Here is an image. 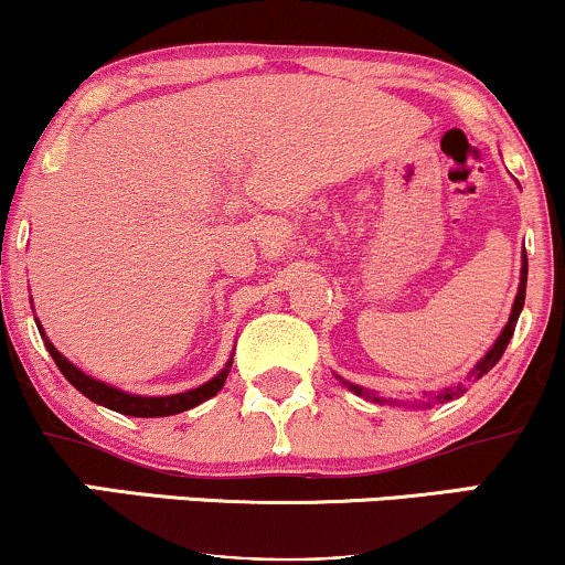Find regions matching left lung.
<instances>
[{
    "mask_svg": "<svg viewBox=\"0 0 565 565\" xmlns=\"http://www.w3.org/2000/svg\"><path fill=\"white\" fill-rule=\"evenodd\" d=\"M526 278H529V260H526V255H523V268H521V284H518V295H515V302H512V313H510V321L504 323V329H502V334L497 337V342H494V348L489 350V353L483 355L481 361H478L476 364V369H472L470 372V377H476V380H481L486 372H489V369H494L497 366V361L502 359V353H504V348H508V342L512 340V332H515V323H518V316H521V310H523V300H526ZM345 385L350 387V391H353L355 395H366V398H372V401H380L377 395L374 393H366L364 387H359V385H350V382H345ZM465 391H468V387H465V382H457V385H449V387H440V391H436V393H430L433 395V401H436V404H446V401H451V398H457V395H462ZM382 404V401H380Z\"/></svg>",
    "mask_w": 565,
    "mask_h": 565,
    "instance_id": "8db88e82",
    "label": "left lung"
}]
</instances>
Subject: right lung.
<instances>
[{"label":"right lung","instance_id":"1","mask_svg":"<svg viewBox=\"0 0 565 565\" xmlns=\"http://www.w3.org/2000/svg\"><path fill=\"white\" fill-rule=\"evenodd\" d=\"M36 327H39V334H42V340H44V348L50 350V355H53V361L57 364V369H61L63 377H66L82 395H87L89 401L111 408V412L127 414V417H170V414L188 412V408L204 404L206 398L217 395L220 387L225 385V377H228L231 364H233V359H231L217 377L204 382V385L193 387V391L174 393V395H132V393L119 391V387L106 385V382L89 377V374H84L82 369H76L68 359H63V355L57 353V348L47 340V337H44L42 323L36 321Z\"/></svg>","mask_w":565,"mask_h":565}]
</instances>
